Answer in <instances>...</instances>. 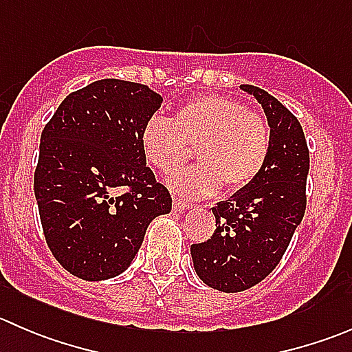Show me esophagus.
Returning a JSON list of instances; mask_svg holds the SVG:
<instances>
[{
  "instance_id": "34e87169",
  "label": "esophagus",
  "mask_w": 352,
  "mask_h": 352,
  "mask_svg": "<svg viewBox=\"0 0 352 352\" xmlns=\"http://www.w3.org/2000/svg\"><path fill=\"white\" fill-rule=\"evenodd\" d=\"M190 208H192V204H189V202L182 201V199H179V197L173 199V209H175L177 212H184Z\"/></svg>"
}]
</instances>
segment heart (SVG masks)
<instances>
[{
    "label": "heart",
    "mask_w": 352,
    "mask_h": 352,
    "mask_svg": "<svg viewBox=\"0 0 352 352\" xmlns=\"http://www.w3.org/2000/svg\"><path fill=\"white\" fill-rule=\"evenodd\" d=\"M187 144H197L201 163L173 173L168 187L180 197L202 199L218 192L221 184L228 190L250 186L269 158L271 133L261 113L223 95L199 97L172 120L153 116L141 127V153L160 173L184 162Z\"/></svg>",
    "instance_id": "heart-1"
}]
</instances>
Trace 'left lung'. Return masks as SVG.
<instances>
[{"mask_svg":"<svg viewBox=\"0 0 352 352\" xmlns=\"http://www.w3.org/2000/svg\"><path fill=\"white\" fill-rule=\"evenodd\" d=\"M245 94L257 100L271 129V151L250 186L212 208L211 240L190 247L194 271L204 285L240 293L267 278L285 255L307 206L310 153L296 117L278 98L252 85Z\"/></svg>","mask_w":352,"mask_h":352,"instance_id":"1","label":"left lung"}]
</instances>
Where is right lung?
<instances>
[{
  "label": "right lung",
  "instance_id": "right-lung-1",
  "mask_svg": "<svg viewBox=\"0 0 352 352\" xmlns=\"http://www.w3.org/2000/svg\"><path fill=\"white\" fill-rule=\"evenodd\" d=\"M162 102L144 85L98 80L67 95L42 131L34 192L49 248L69 274H122L150 223L172 211L140 146Z\"/></svg>",
  "mask_w": 352,
  "mask_h": 352
}]
</instances>
